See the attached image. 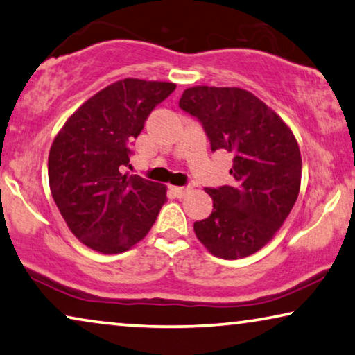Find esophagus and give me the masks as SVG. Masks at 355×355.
Segmentation results:
<instances>
[{"mask_svg":"<svg viewBox=\"0 0 355 355\" xmlns=\"http://www.w3.org/2000/svg\"><path fill=\"white\" fill-rule=\"evenodd\" d=\"M190 190H192V187H189V186H182V187H173V192L176 193V197H179V198L186 197V195L190 192Z\"/></svg>","mask_w":355,"mask_h":355,"instance_id":"obj_1","label":"esophagus"}]
</instances>
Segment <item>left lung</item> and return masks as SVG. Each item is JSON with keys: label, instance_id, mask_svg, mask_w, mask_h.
<instances>
[{"label": "left lung", "instance_id": "obj_1", "mask_svg": "<svg viewBox=\"0 0 355 355\" xmlns=\"http://www.w3.org/2000/svg\"><path fill=\"white\" fill-rule=\"evenodd\" d=\"M179 107L197 116L211 150L234 153L232 186L207 189L213 213L193 230L213 256L239 259L274 239L301 187V152L293 131L270 107L241 88L193 86Z\"/></svg>", "mask_w": 355, "mask_h": 355}]
</instances>
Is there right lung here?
<instances>
[{
	"label": "right lung",
	"instance_id": "1",
	"mask_svg": "<svg viewBox=\"0 0 355 355\" xmlns=\"http://www.w3.org/2000/svg\"><path fill=\"white\" fill-rule=\"evenodd\" d=\"M174 89L168 81H115L80 105L54 137L51 193L71 234L97 253L132 248L166 202V186L123 166L147 116Z\"/></svg>",
	"mask_w": 355,
	"mask_h": 355
}]
</instances>
